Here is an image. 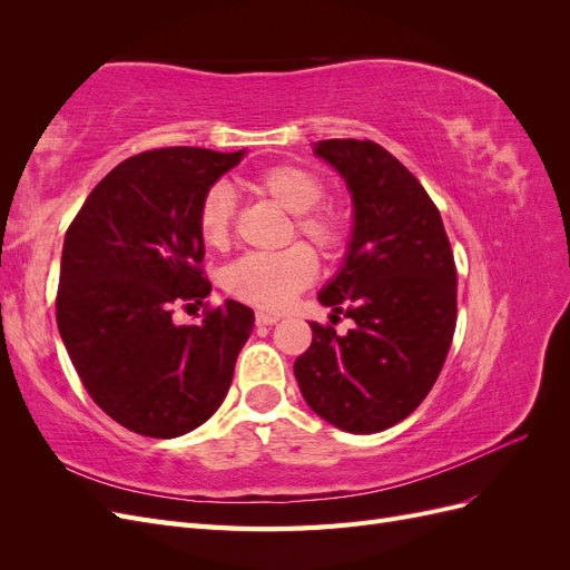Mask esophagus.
<instances>
[{
	"label": "esophagus",
	"instance_id": "obj_1",
	"mask_svg": "<svg viewBox=\"0 0 570 570\" xmlns=\"http://www.w3.org/2000/svg\"><path fill=\"white\" fill-rule=\"evenodd\" d=\"M283 316L273 314V312H256V323L258 325H275Z\"/></svg>",
	"mask_w": 570,
	"mask_h": 570
}]
</instances>
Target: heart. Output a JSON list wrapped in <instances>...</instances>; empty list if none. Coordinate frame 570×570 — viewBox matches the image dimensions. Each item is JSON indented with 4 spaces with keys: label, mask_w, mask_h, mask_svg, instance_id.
Masks as SVG:
<instances>
[{
    "label": "heart",
    "mask_w": 570,
    "mask_h": 570,
    "mask_svg": "<svg viewBox=\"0 0 570 570\" xmlns=\"http://www.w3.org/2000/svg\"><path fill=\"white\" fill-rule=\"evenodd\" d=\"M258 195L278 202L292 216V226L316 245L323 254H333L347 237L344 218L333 206H321L325 195L321 178L295 164L264 168L249 180ZM233 193L226 185L206 189L199 204L197 228L206 247L226 249L233 235ZM316 254L306 245H289L278 252H252L237 258L223 273V287L228 295L264 308H283L299 289L316 278Z\"/></svg>",
    "instance_id": "b5f03b06"
}]
</instances>
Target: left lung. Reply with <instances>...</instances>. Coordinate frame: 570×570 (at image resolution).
<instances>
[{
	"instance_id": "8db88e82",
	"label": "left lung",
	"mask_w": 570,
	"mask_h": 570,
	"mask_svg": "<svg viewBox=\"0 0 570 570\" xmlns=\"http://www.w3.org/2000/svg\"><path fill=\"white\" fill-rule=\"evenodd\" d=\"M354 202L350 252L318 302L347 335L312 323L295 375L306 404L347 433H381L419 409L450 354L456 266L435 202L416 176L371 140H321Z\"/></svg>"
}]
</instances>
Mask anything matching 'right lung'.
Instances as JSON below:
<instances>
[{
    "label": "right lung",
    "instance_id": "add662e5",
    "mask_svg": "<svg viewBox=\"0 0 570 570\" xmlns=\"http://www.w3.org/2000/svg\"><path fill=\"white\" fill-rule=\"evenodd\" d=\"M245 151L149 149L120 161L66 230L57 325L95 404L145 438H178L212 419L252 335L254 312L228 299L195 325L176 306L212 292L199 204Z\"/></svg>",
    "mask_w": 570,
    "mask_h": 570
}]
</instances>
